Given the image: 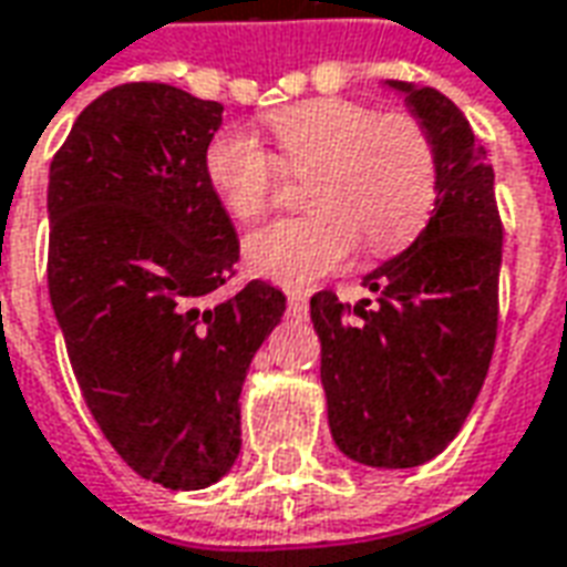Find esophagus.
Here are the masks:
<instances>
[{
	"instance_id": "obj_1",
	"label": "esophagus",
	"mask_w": 567,
	"mask_h": 567,
	"mask_svg": "<svg viewBox=\"0 0 567 567\" xmlns=\"http://www.w3.org/2000/svg\"><path fill=\"white\" fill-rule=\"evenodd\" d=\"M307 309H309L307 295H300V291H291V295H288V312H291V316L300 319V316H307Z\"/></svg>"
}]
</instances>
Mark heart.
<instances>
[{
    "label": "heart",
    "mask_w": 567,
    "mask_h": 567,
    "mask_svg": "<svg viewBox=\"0 0 567 567\" xmlns=\"http://www.w3.org/2000/svg\"><path fill=\"white\" fill-rule=\"evenodd\" d=\"M279 157L246 130H227L206 148V178L230 218L255 221L270 209L282 169L309 178L312 215L276 221L246 239L258 276L307 288L340 270L364 243L392 258L425 230L440 194L434 133L410 112L355 100H309L270 117Z\"/></svg>",
    "instance_id": "obj_1"
}]
</instances>
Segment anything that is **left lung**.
<instances>
[{"label":"left lung","mask_w":567,"mask_h":567,"mask_svg":"<svg viewBox=\"0 0 567 567\" xmlns=\"http://www.w3.org/2000/svg\"><path fill=\"white\" fill-rule=\"evenodd\" d=\"M434 133L440 194L404 255L364 276L377 303L309 300L337 446L370 467H416L462 431L498 337L501 227L495 173L458 105L389 81Z\"/></svg>","instance_id":"1"}]
</instances>
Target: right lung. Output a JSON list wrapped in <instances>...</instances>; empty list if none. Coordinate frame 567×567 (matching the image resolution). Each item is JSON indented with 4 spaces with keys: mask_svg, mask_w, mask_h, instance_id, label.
Masks as SVG:
<instances>
[{
    "mask_svg": "<svg viewBox=\"0 0 567 567\" xmlns=\"http://www.w3.org/2000/svg\"><path fill=\"white\" fill-rule=\"evenodd\" d=\"M221 103L161 81L93 100L51 161L48 291L87 410L140 476L206 488L239 455V392L285 295L224 303L239 239L206 178Z\"/></svg>",
    "mask_w": 567,
    "mask_h": 567,
    "instance_id": "1",
    "label": "right lung"
}]
</instances>
